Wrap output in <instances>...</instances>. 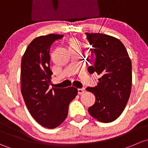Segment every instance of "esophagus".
<instances>
[{"label": "esophagus", "instance_id": "34e87169", "mask_svg": "<svg viewBox=\"0 0 148 148\" xmlns=\"http://www.w3.org/2000/svg\"><path fill=\"white\" fill-rule=\"evenodd\" d=\"M84 92L85 90L84 89H83V88H78V89H77V92H78L79 95H81V94L84 93Z\"/></svg>", "mask_w": 148, "mask_h": 148}]
</instances>
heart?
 Here are the masks:
<instances>
[{
	"label": "heart",
	"mask_w": 148,
	"mask_h": 148,
	"mask_svg": "<svg viewBox=\"0 0 148 148\" xmlns=\"http://www.w3.org/2000/svg\"><path fill=\"white\" fill-rule=\"evenodd\" d=\"M68 48L70 51H74V50H80L82 47V43L78 38L75 37H72L69 38L68 41Z\"/></svg>",
	"instance_id": "obj_1"
}]
</instances>
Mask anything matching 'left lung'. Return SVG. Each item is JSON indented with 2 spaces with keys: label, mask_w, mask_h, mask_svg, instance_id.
Masks as SVG:
<instances>
[{
  "label": "left lung",
  "mask_w": 148,
  "mask_h": 148,
  "mask_svg": "<svg viewBox=\"0 0 148 148\" xmlns=\"http://www.w3.org/2000/svg\"><path fill=\"white\" fill-rule=\"evenodd\" d=\"M85 34L96 56L95 64L88 66V71L100 76L97 86L86 88L95 96L88 112L101 123H111L121 115L130 97L132 63L119 39L99 33Z\"/></svg>",
  "instance_id": "1"
}]
</instances>
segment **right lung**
<instances>
[{
	"mask_svg": "<svg viewBox=\"0 0 148 148\" xmlns=\"http://www.w3.org/2000/svg\"><path fill=\"white\" fill-rule=\"evenodd\" d=\"M62 35L36 38L28 45L21 60V89L26 107L38 123L48 129L65 120L70 103L77 95L74 87L49 89L51 84L50 49Z\"/></svg>",
	"mask_w": 148,
	"mask_h": 148,
	"instance_id": "1",
	"label": "right lung"
}]
</instances>
